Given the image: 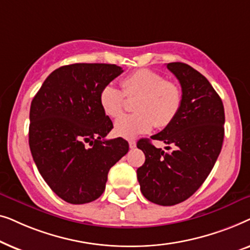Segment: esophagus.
<instances>
[{"label": "esophagus", "instance_id": "34e87169", "mask_svg": "<svg viewBox=\"0 0 250 250\" xmlns=\"http://www.w3.org/2000/svg\"><path fill=\"white\" fill-rule=\"evenodd\" d=\"M128 145H129V148H131V149H134L135 146H136V142L134 141V140H131V141L128 142Z\"/></svg>", "mask_w": 250, "mask_h": 250}]
</instances>
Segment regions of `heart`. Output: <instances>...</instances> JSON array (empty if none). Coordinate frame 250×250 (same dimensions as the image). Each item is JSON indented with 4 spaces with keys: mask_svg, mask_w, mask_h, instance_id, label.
Segmentation results:
<instances>
[{
    "mask_svg": "<svg viewBox=\"0 0 250 250\" xmlns=\"http://www.w3.org/2000/svg\"><path fill=\"white\" fill-rule=\"evenodd\" d=\"M125 97L136 98L134 114L116 121L114 132L124 139H133L151 131L153 125L163 128L169 125L182 105V90L175 82L166 81L151 69H138L123 78L122 90L107 84L100 92V104L104 114L116 118L125 107Z\"/></svg>",
    "mask_w": 250,
    "mask_h": 250,
    "instance_id": "b5f03b06",
    "label": "heart"
}]
</instances>
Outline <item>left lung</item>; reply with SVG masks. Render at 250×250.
Returning a JSON list of instances; mask_svg holds the SVG:
<instances>
[{
	"instance_id": "8db88e82",
	"label": "left lung",
	"mask_w": 250,
	"mask_h": 250,
	"mask_svg": "<svg viewBox=\"0 0 250 250\" xmlns=\"http://www.w3.org/2000/svg\"><path fill=\"white\" fill-rule=\"evenodd\" d=\"M167 68L182 87V105L175 119L151 139L173 150L165 152L150 140H140L136 146L146 162L136 174L146 199L173 206L192 196L213 169L223 145L225 116L220 95L204 75L183 62Z\"/></svg>"
}]
</instances>
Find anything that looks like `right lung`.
<instances>
[{
    "instance_id": "right-lung-1",
    "label": "right lung",
    "mask_w": 250,
    "mask_h": 250,
    "mask_svg": "<svg viewBox=\"0 0 250 250\" xmlns=\"http://www.w3.org/2000/svg\"><path fill=\"white\" fill-rule=\"evenodd\" d=\"M122 73L121 67L108 63L62 66L47 76L33 99L30 152L47 186L67 203L98 199L109 169L128 151L124 139L104 140L114 126L100 104L102 87Z\"/></svg>"
}]
</instances>
